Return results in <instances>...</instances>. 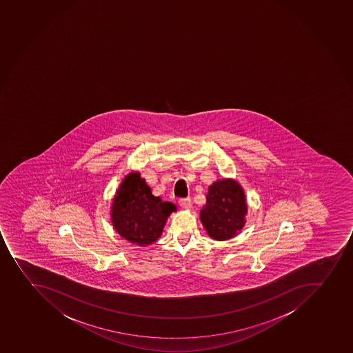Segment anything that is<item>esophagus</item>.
<instances>
[{
	"instance_id": "1",
	"label": "esophagus",
	"mask_w": 353,
	"mask_h": 353,
	"mask_svg": "<svg viewBox=\"0 0 353 353\" xmlns=\"http://www.w3.org/2000/svg\"><path fill=\"white\" fill-rule=\"evenodd\" d=\"M178 203H179V205H181L183 209H191L192 208V201L190 197L179 199V200H178Z\"/></svg>"
}]
</instances>
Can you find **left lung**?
I'll return each instance as SVG.
<instances>
[{"label": "left lung", "instance_id": "left-lung-1", "mask_svg": "<svg viewBox=\"0 0 353 353\" xmlns=\"http://www.w3.org/2000/svg\"><path fill=\"white\" fill-rule=\"evenodd\" d=\"M245 195L242 188L232 179L217 181L209 188L207 203L201 210V221L209 236L225 241L236 235L244 226Z\"/></svg>", "mask_w": 353, "mask_h": 353}]
</instances>
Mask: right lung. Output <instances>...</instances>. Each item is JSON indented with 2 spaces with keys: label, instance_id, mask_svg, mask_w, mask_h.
<instances>
[{
  "label": "right lung",
  "instance_id": "obj_1",
  "mask_svg": "<svg viewBox=\"0 0 353 353\" xmlns=\"http://www.w3.org/2000/svg\"><path fill=\"white\" fill-rule=\"evenodd\" d=\"M176 207L153 196L137 172L123 179L112 203V223L120 236L144 246L160 237L167 218Z\"/></svg>",
  "mask_w": 353,
  "mask_h": 353
}]
</instances>
